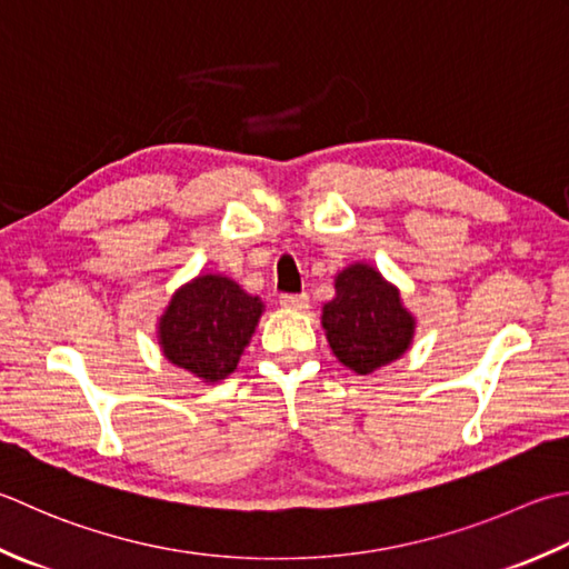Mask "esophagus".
<instances>
[{
    "label": "esophagus",
    "mask_w": 569,
    "mask_h": 569,
    "mask_svg": "<svg viewBox=\"0 0 569 569\" xmlns=\"http://www.w3.org/2000/svg\"><path fill=\"white\" fill-rule=\"evenodd\" d=\"M281 306L288 310H306L308 308V296L306 293H283Z\"/></svg>",
    "instance_id": "obj_1"
}]
</instances>
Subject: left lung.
<instances>
[{
  "instance_id": "obj_1",
  "label": "left lung",
  "mask_w": 569,
  "mask_h": 569,
  "mask_svg": "<svg viewBox=\"0 0 569 569\" xmlns=\"http://www.w3.org/2000/svg\"><path fill=\"white\" fill-rule=\"evenodd\" d=\"M320 322L332 355L358 375L402 358L417 332L399 288L365 261L336 273V298L322 306Z\"/></svg>"
}]
</instances>
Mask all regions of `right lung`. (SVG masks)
<instances>
[{
	"instance_id": "right-lung-1",
	"label": "right lung",
	"mask_w": 569,
	"mask_h": 569,
	"mask_svg": "<svg viewBox=\"0 0 569 569\" xmlns=\"http://www.w3.org/2000/svg\"><path fill=\"white\" fill-rule=\"evenodd\" d=\"M263 300L224 273H199L177 288L158 318V345L167 362L202 382L237 370L263 313Z\"/></svg>"
}]
</instances>
